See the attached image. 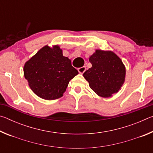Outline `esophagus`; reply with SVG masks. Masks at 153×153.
<instances>
[{"mask_svg": "<svg viewBox=\"0 0 153 153\" xmlns=\"http://www.w3.org/2000/svg\"><path fill=\"white\" fill-rule=\"evenodd\" d=\"M86 67H79V68L77 69V70H78L79 74H82L84 73L85 71H86Z\"/></svg>", "mask_w": 153, "mask_h": 153, "instance_id": "esophagus-1", "label": "esophagus"}]
</instances>
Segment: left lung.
Wrapping results in <instances>:
<instances>
[{"instance_id": "obj_1", "label": "left lung", "mask_w": 153, "mask_h": 153, "mask_svg": "<svg viewBox=\"0 0 153 153\" xmlns=\"http://www.w3.org/2000/svg\"><path fill=\"white\" fill-rule=\"evenodd\" d=\"M92 67L83 76L93 91L99 97H111L122 86L126 77V67L113 52L96 50L90 56Z\"/></svg>"}]
</instances>
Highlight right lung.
<instances>
[{
	"label": "right lung",
	"instance_id": "add662e5",
	"mask_svg": "<svg viewBox=\"0 0 153 153\" xmlns=\"http://www.w3.org/2000/svg\"><path fill=\"white\" fill-rule=\"evenodd\" d=\"M24 73L32 91L51 100L63 97L69 81L78 71L58 45L52 48L46 45L25 63Z\"/></svg>",
	"mask_w": 153,
	"mask_h": 153
}]
</instances>
